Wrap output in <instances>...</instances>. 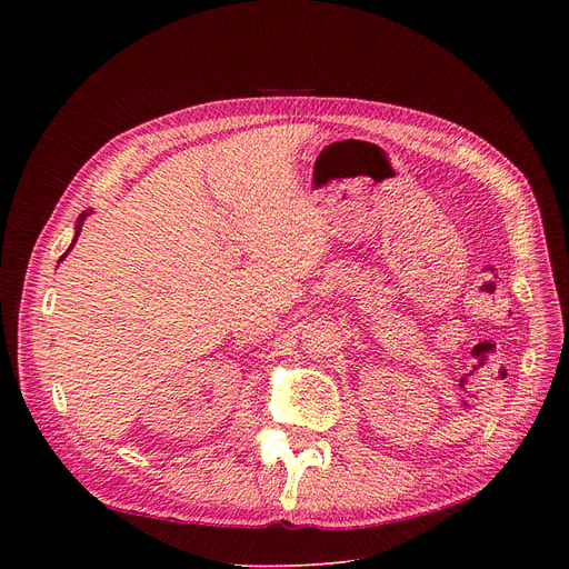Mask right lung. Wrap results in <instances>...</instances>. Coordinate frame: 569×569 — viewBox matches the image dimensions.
<instances>
[{
	"instance_id": "1",
	"label": "right lung",
	"mask_w": 569,
	"mask_h": 569,
	"mask_svg": "<svg viewBox=\"0 0 569 569\" xmlns=\"http://www.w3.org/2000/svg\"><path fill=\"white\" fill-rule=\"evenodd\" d=\"M90 213H92V211H83V213H80V216H78V222H76V236H73V240H71V246H69V250H67V252H64V254L60 257V261H62V259H64V257H67V254L71 252V248H73V242H76V238H78V233H80V227H83V220H86V218H88Z\"/></svg>"
}]
</instances>
